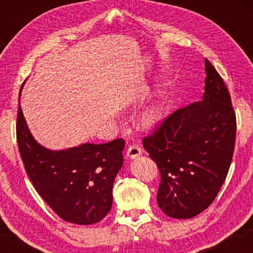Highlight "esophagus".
Segmentation results:
<instances>
[{"label": "esophagus", "instance_id": "esophagus-1", "mask_svg": "<svg viewBox=\"0 0 253 253\" xmlns=\"http://www.w3.org/2000/svg\"><path fill=\"white\" fill-rule=\"evenodd\" d=\"M126 155L128 158L134 159V158H136V157H139L141 155V149L139 146H136V145H132V146H129L128 149H127Z\"/></svg>", "mask_w": 253, "mask_h": 253}]
</instances>
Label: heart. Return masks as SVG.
Returning <instances> with one entry per match:
<instances>
[{"label":"heart","instance_id":"obj_1","mask_svg":"<svg viewBox=\"0 0 253 253\" xmlns=\"http://www.w3.org/2000/svg\"><path fill=\"white\" fill-rule=\"evenodd\" d=\"M165 109H167V100H165L164 91L157 96L152 103H150L144 110L140 117V124L143 127L150 128L157 125L163 118Z\"/></svg>","mask_w":253,"mask_h":253}]
</instances>
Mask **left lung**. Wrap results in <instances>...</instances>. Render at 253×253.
<instances>
[{"label":"left lung","instance_id":"1","mask_svg":"<svg viewBox=\"0 0 253 253\" xmlns=\"http://www.w3.org/2000/svg\"><path fill=\"white\" fill-rule=\"evenodd\" d=\"M205 66L202 100L177 109L143 140L161 172L158 207L175 219H190L210 207L233 157L237 124L231 96L210 60Z\"/></svg>","mask_w":253,"mask_h":253}]
</instances>
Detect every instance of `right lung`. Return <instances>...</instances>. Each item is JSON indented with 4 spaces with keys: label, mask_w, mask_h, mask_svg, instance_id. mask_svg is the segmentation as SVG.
<instances>
[{
    "label": "right lung",
    "mask_w": 253,
    "mask_h": 253,
    "mask_svg": "<svg viewBox=\"0 0 253 253\" xmlns=\"http://www.w3.org/2000/svg\"><path fill=\"white\" fill-rule=\"evenodd\" d=\"M16 139L31 182L58 216L76 225H92L108 214L113 183L124 163V139L48 150L31 134L20 104Z\"/></svg>",
    "instance_id": "right-lung-1"
}]
</instances>
